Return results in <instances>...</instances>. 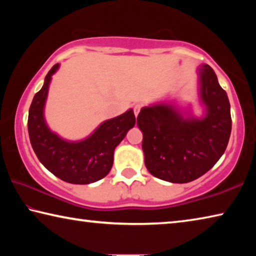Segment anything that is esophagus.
Instances as JSON below:
<instances>
[{
	"label": "esophagus",
	"mask_w": 256,
	"mask_h": 256,
	"mask_svg": "<svg viewBox=\"0 0 256 256\" xmlns=\"http://www.w3.org/2000/svg\"><path fill=\"white\" fill-rule=\"evenodd\" d=\"M141 107H142L141 104H136V105L134 106V108H133V110H134V115H136V116L138 115V112H140Z\"/></svg>",
	"instance_id": "34e87169"
}]
</instances>
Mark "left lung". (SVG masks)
Returning a JSON list of instances; mask_svg holds the SVG:
<instances>
[{"mask_svg":"<svg viewBox=\"0 0 256 256\" xmlns=\"http://www.w3.org/2000/svg\"><path fill=\"white\" fill-rule=\"evenodd\" d=\"M196 72L201 116L176 102L146 106L138 116L146 170L170 183H188L204 175L224 154L230 136V104L226 92L208 64H201Z\"/></svg>","mask_w":256,"mask_h":256,"instance_id":"obj_1","label":"left lung"}]
</instances>
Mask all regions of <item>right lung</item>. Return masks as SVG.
<instances>
[{"label":"right lung","instance_id":"obj_1","mask_svg":"<svg viewBox=\"0 0 256 256\" xmlns=\"http://www.w3.org/2000/svg\"><path fill=\"white\" fill-rule=\"evenodd\" d=\"M60 64L50 68L44 84L29 108L28 132L30 144L46 170L71 184H90L105 177L114 162V150L136 124L133 110L102 122L94 131L79 141H68L52 131L45 120V105L52 76Z\"/></svg>","mask_w":256,"mask_h":256}]
</instances>
